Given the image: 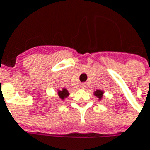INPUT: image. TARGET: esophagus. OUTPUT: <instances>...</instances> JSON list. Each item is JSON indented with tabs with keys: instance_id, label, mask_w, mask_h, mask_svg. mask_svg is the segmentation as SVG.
Returning <instances> with one entry per match:
<instances>
[{
	"instance_id": "obj_1",
	"label": "esophagus",
	"mask_w": 150,
	"mask_h": 150,
	"mask_svg": "<svg viewBox=\"0 0 150 150\" xmlns=\"http://www.w3.org/2000/svg\"><path fill=\"white\" fill-rule=\"evenodd\" d=\"M80 87H81L82 88H84L86 87V84H85V83H82V84H81V85H80Z\"/></svg>"
}]
</instances>
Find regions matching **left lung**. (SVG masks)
I'll list each match as a JSON object with an SVG mask.
<instances>
[{
  "label": "left lung",
  "mask_w": 150,
  "mask_h": 150,
  "mask_svg": "<svg viewBox=\"0 0 150 150\" xmlns=\"http://www.w3.org/2000/svg\"><path fill=\"white\" fill-rule=\"evenodd\" d=\"M103 93H104V92H103V90H96L95 92H94V93H94V95L96 96V97H97V98H98V100L100 101L101 99H102V98H103Z\"/></svg>",
  "instance_id": "obj_1"
}]
</instances>
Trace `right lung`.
Segmentation results:
<instances>
[{
	"instance_id": "1",
	"label": "right lung",
	"mask_w": 150,
	"mask_h": 150,
	"mask_svg": "<svg viewBox=\"0 0 150 150\" xmlns=\"http://www.w3.org/2000/svg\"><path fill=\"white\" fill-rule=\"evenodd\" d=\"M57 94L62 100H64L66 98L69 96V92L66 88H62V90H57Z\"/></svg>"
}]
</instances>
